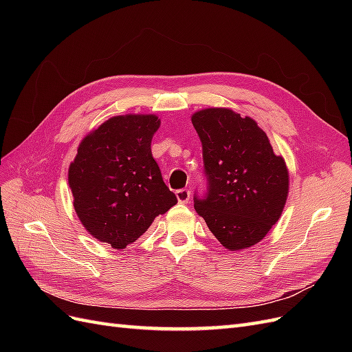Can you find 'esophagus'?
<instances>
[{
	"instance_id": "esophagus-1",
	"label": "esophagus",
	"mask_w": 352,
	"mask_h": 352,
	"mask_svg": "<svg viewBox=\"0 0 352 352\" xmlns=\"http://www.w3.org/2000/svg\"><path fill=\"white\" fill-rule=\"evenodd\" d=\"M176 198H177L180 204H188L189 198H190V192L188 189H179L176 192Z\"/></svg>"
}]
</instances>
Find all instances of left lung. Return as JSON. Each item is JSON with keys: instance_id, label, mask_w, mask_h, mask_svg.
<instances>
[{"instance_id": "left-lung-1", "label": "left lung", "mask_w": 352, "mask_h": 352, "mask_svg": "<svg viewBox=\"0 0 352 352\" xmlns=\"http://www.w3.org/2000/svg\"><path fill=\"white\" fill-rule=\"evenodd\" d=\"M202 142L208 180L194 207L229 251L254 247L278 223L289 192V172L254 119L226 107L190 117Z\"/></svg>"}]
</instances>
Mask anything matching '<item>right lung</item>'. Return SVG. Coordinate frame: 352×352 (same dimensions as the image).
Segmentation results:
<instances>
[{
    "mask_svg": "<svg viewBox=\"0 0 352 352\" xmlns=\"http://www.w3.org/2000/svg\"><path fill=\"white\" fill-rule=\"evenodd\" d=\"M160 124L155 114L114 116L83 138L69 166L80 223L114 250L135 242L177 204L151 153Z\"/></svg>",
    "mask_w": 352,
    "mask_h": 352,
    "instance_id": "obj_1",
    "label": "right lung"
}]
</instances>
